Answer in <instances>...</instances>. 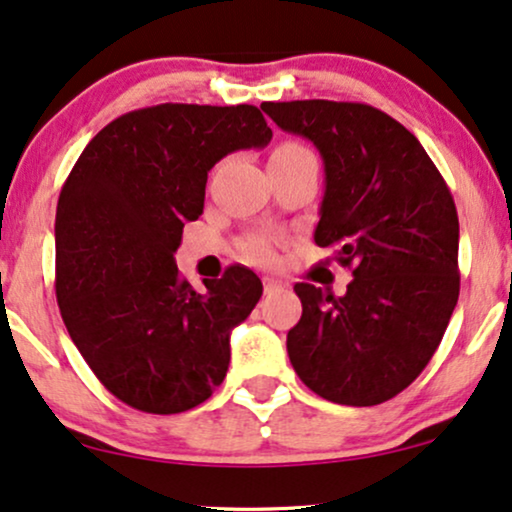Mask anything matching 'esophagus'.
Masks as SVG:
<instances>
[{"instance_id":"obj_1","label":"esophagus","mask_w":512,"mask_h":512,"mask_svg":"<svg viewBox=\"0 0 512 512\" xmlns=\"http://www.w3.org/2000/svg\"><path fill=\"white\" fill-rule=\"evenodd\" d=\"M277 289H282V282L275 280V277H263V292L273 294Z\"/></svg>"}]
</instances>
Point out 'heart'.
Segmentation results:
<instances>
[{"label":"heart","instance_id":"obj_1","mask_svg":"<svg viewBox=\"0 0 512 512\" xmlns=\"http://www.w3.org/2000/svg\"><path fill=\"white\" fill-rule=\"evenodd\" d=\"M308 151V147H304L301 142H294V140H287L282 144H277L273 156H289V154H304ZM246 254L251 258H256V261H268L270 256H273V246H270L266 239H254L249 246H246Z\"/></svg>","mask_w":512,"mask_h":512}]
</instances>
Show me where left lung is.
I'll list each match as a JSON object with an SVG mask.
<instances>
[{
    "mask_svg": "<svg viewBox=\"0 0 512 512\" xmlns=\"http://www.w3.org/2000/svg\"><path fill=\"white\" fill-rule=\"evenodd\" d=\"M320 149L325 197L315 244L353 280L344 296L296 282L287 353L308 389L342 406L401 394L432 361L460 292L458 211L439 168L399 121L361 102H263Z\"/></svg>",
    "mask_w": 512,
    "mask_h": 512,
    "instance_id": "obj_1",
    "label": "left lung"
}]
</instances>
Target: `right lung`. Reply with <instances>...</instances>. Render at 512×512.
<instances>
[{"instance_id":"obj_1","label":"right lung","mask_w":512,"mask_h":512,"mask_svg":"<svg viewBox=\"0 0 512 512\" xmlns=\"http://www.w3.org/2000/svg\"><path fill=\"white\" fill-rule=\"evenodd\" d=\"M273 130L251 104H156L118 116L75 161L56 206V301L97 380L130 408L173 415L225 380L230 330L263 294L227 266L197 292L173 254L204 211L208 170Z\"/></svg>"}]
</instances>
